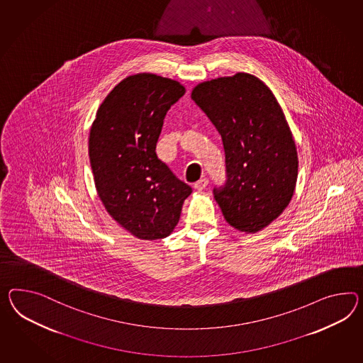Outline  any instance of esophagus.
I'll use <instances>...</instances> for the list:
<instances>
[{
	"instance_id": "1",
	"label": "esophagus",
	"mask_w": 363,
	"mask_h": 363,
	"mask_svg": "<svg viewBox=\"0 0 363 363\" xmlns=\"http://www.w3.org/2000/svg\"><path fill=\"white\" fill-rule=\"evenodd\" d=\"M206 186H208V179L203 177V179H200V180L196 182L195 184H194V188L197 189V191H203Z\"/></svg>"
}]
</instances>
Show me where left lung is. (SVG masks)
Masks as SVG:
<instances>
[{
    "mask_svg": "<svg viewBox=\"0 0 363 363\" xmlns=\"http://www.w3.org/2000/svg\"><path fill=\"white\" fill-rule=\"evenodd\" d=\"M191 97L223 138L226 183L213 195L226 223L259 232L287 208L298 179V151L278 100L245 72L200 83Z\"/></svg>",
    "mask_w": 363,
    "mask_h": 363,
    "instance_id": "1",
    "label": "left lung"
}]
</instances>
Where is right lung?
I'll return each instance as SVG.
<instances>
[{"label": "right lung", "mask_w": 363, "mask_h": 363, "mask_svg": "<svg viewBox=\"0 0 363 363\" xmlns=\"http://www.w3.org/2000/svg\"><path fill=\"white\" fill-rule=\"evenodd\" d=\"M186 94L154 74L128 76L105 97L89 133V160L105 209L140 240L166 238L192 188L155 152L168 109Z\"/></svg>", "instance_id": "obj_1"}]
</instances>
